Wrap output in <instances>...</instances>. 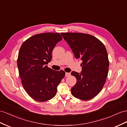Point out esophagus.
Masks as SVG:
<instances>
[{
	"label": "esophagus",
	"instance_id": "34e87169",
	"mask_svg": "<svg viewBox=\"0 0 127 127\" xmlns=\"http://www.w3.org/2000/svg\"><path fill=\"white\" fill-rule=\"evenodd\" d=\"M70 76V73H68V72L65 73V77H69Z\"/></svg>",
	"mask_w": 127,
	"mask_h": 127
}]
</instances>
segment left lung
Segmentation results:
<instances>
[{"label": "left lung", "mask_w": 127, "mask_h": 127, "mask_svg": "<svg viewBox=\"0 0 127 127\" xmlns=\"http://www.w3.org/2000/svg\"><path fill=\"white\" fill-rule=\"evenodd\" d=\"M77 59L82 60V71L71 75L77 83L71 89L72 95L77 99L89 100L102 89L109 69L108 54L105 45L93 36L80 32H62Z\"/></svg>", "instance_id": "left-lung-1"}]
</instances>
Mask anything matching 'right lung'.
Returning <instances> with one entry per match:
<instances>
[{"mask_svg":"<svg viewBox=\"0 0 127 127\" xmlns=\"http://www.w3.org/2000/svg\"><path fill=\"white\" fill-rule=\"evenodd\" d=\"M62 40L59 33L36 34L22 44L17 64L21 84L32 99L46 101L56 95L58 85L65 72L55 71L47 65L52 59V51Z\"/></svg>","mask_w":127,"mask_h":127,"instance_id":"right-lung-1","label":"right lung"}]
</instances>
